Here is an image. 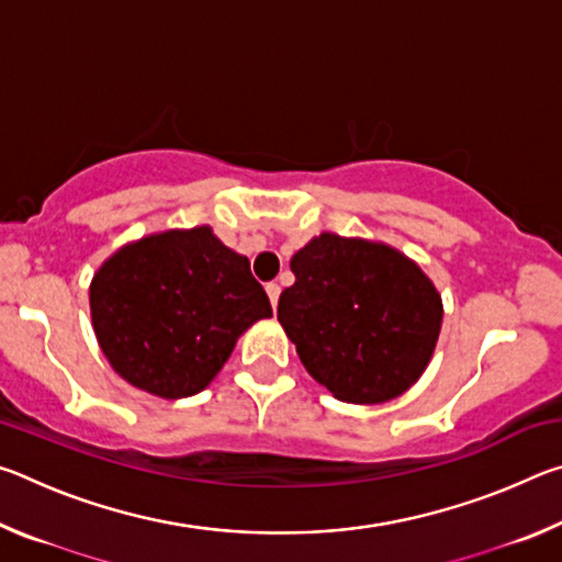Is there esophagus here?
Returning <instances> with one entry per match:
<instances>
[{"mask_svg":"<svg viewBox=\"0 0 562 562\" xmlns=\"http://www.w3.org/2000/svg\"><path fill=\"white\" fill-rule=\"evenodd\" d=\"M265 292H268V297H270V304H272V307H278V300H280V284H278V282H268V284H265Z\"/></svg>","mask_w":562,"mask_h":562,"instance_id":"obj_1","label":"esophagus"}]
</instances>
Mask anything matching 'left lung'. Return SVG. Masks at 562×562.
Segmentation results:
<instances>
[{
	"label": "left lung",
	"mask_w": 562,
	"mask_h": 562,
	"mask_svg": "<svg viewBox=\"0 0 562 562\" xmlns=\"http://www.w3.org/2000/svg\"><path fill=\"white\" fill-rule=\"evenodd\" d=\"M278 319L307 372L349 404L404 394L434 355L441 297L394 247L322 233L294 255Z\"/></svg>",
	"instance_id": "8db88e82"
}]
</instances>
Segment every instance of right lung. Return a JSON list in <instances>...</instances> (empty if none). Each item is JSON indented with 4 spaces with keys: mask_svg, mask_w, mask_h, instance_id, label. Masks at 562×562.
I'll return each instance as SVG.
<instances>
[{
    "mask_svg": "<svg viewBox=\"0 0 562 562\" xmlns=\"http://www.w3.org/2000/svg\"><path fill=\"white\" fill-rule=\"evenodd\" d=\"M89 294L93 331L111 367L164 398L201 392L235 339L272 317L250 262L205 225L121 247L93 274Z\"/></svg>",
    "mask_w": 562,
    "mask_h": 562,
    "instance_id": "obj_1",
    "label": "right lung"
}]
</instances>
